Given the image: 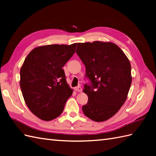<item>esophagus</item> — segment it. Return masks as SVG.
Returning a JSON list of instances; mask_svg holds the SVG:
<instances>
[{
	"label": "esophagus",
	"instance_id": "esophagus-1",
	"mask_svg": "<svg viewBox=\"0 0 156 156\" xmlns=\"http://www.w3.org/2000/svg\"><path fill=\"white\" fill-rule=\"evenodd\" d=\"M75 91H78V92H81L82 91V87L80 86H78V87H75Z\"/></svg>",
	"mask_w": 156,
	"mask_h": 156
}]
</instances>
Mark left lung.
Masks as SVG:
<instances>
[{"label":"left lung","mask_w":156,"mask_h":156,"mask_svg":"<svg viewBox=\"0 0 156 156\" xmlns=\"http://www.w3.org/2000/svg\"><path fill=\"white\" fill-rule=\"evenodd\" d=\"M76 53L92 83L85 85L88 101L83 105V112L94 122H104L115 115L126 101L132 81L129 60L112 42L79 43Z\"/></svg>","instance_id":"1"}]
</instances>
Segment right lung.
<instances>
[{"label":"right lung","mask_w":156,"mask_h":156,"mask_svg":"<svg viewBox=\"0 0 156 156\" xmlns=\"http://www.w3.org/2000/svg\"><path fill=\"white\" fill-rule=\"evenodd\" d=\"M77 43L35 47L27 55L20 71V87L27 107L44 121L63 112L73 90L67 83L64 65L75 52Z\"/></svg>","instance_id":"add662e5"}]
</instances>
